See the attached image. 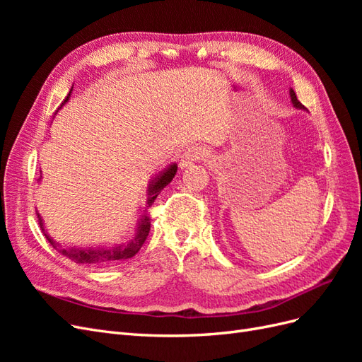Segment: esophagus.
<instances>
[{
    "mask_svg": "<svg viewBox=\"0 0 362 362\" xmlns=\"http://www.w3.org/2000/svg\"><path fill=\"white\" fill-rule=\"evenodd\" d=\"M205 157V151L202 148H198V146H193V148H189L187 151L184 152V154L181 156V160H180V168L181 169H187L190 168L192 164L198 163L199 160H202Z\"/></svg>",
    "mask_w": 362,
    "mask_h": 362,
    "instance_id": "34e87169",
    "label": "esophagus"
}]
</instances>
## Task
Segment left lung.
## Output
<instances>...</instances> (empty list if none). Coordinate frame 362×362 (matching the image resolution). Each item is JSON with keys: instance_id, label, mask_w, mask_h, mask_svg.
Listing matches in <instances>:
<instances>
[{"instance_id": "8db88e82", "label": "left lung", "mask_w": 362, "mask_h": 362, "mask_svg": "<svg viewBox=\"0 0 362 362\" xmlns=\"http://www.w3.org/2000/svg\"><path fill=\"white\" fill-rule=\"evenodd\" d=\"M290 98H291V104H293L294 108H298V110H306V108L300 104V101L298 100V96H296V93H294L291 87H290Z\"/></svg>"}]
</instances>
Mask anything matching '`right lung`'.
Wrapping results in <instances>:
<instances>
[{
    "mask_svg": "<svg viewBox=\"0 0 362 362\" xmlns=\"http://www.w3.org/2000/svg\"><path fill=\"white\" fill-rule=\"evenodd\" d=\"M71 92H72V89H71ZM71 92H69L66 100H64L63 105L69 101ZM177 170H178L177 163H170L164 169L158 170V173H156L154 177L151 178V181L148 184V190H146V194H148L146 208L152 205V202L156 201V198L160 194V192L164 187H166V185L173 180ZM39 180H42V177ZM37 217H39V223H40V228H42V233L45 234L47 240L52 245V247L56 249L57 252H60L62 255L68 257L71 261L76 262V264H86V266H107V264H112V262H117V261H124V259L133 258L137 254V252L140 250V247L144 246L145 240H146V237L149 234V229H151L149 217L146 216V210H145V213L141 214V217L139 218L137 223H136V233H134V235L131 237V240H128V242L120 243V245H115V246L100 245V246L75 247V246H64L60 242H56V240H54L48 234V231L45 229V223H43V218H42V216L39 213H37Z\"/></svg>",
    "mask_w": 362,
    "mask_h": 362,
    "instance_id": "right-lung-1",
    "label": "right lung"
}]
</instances>
